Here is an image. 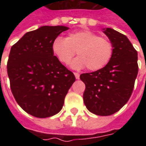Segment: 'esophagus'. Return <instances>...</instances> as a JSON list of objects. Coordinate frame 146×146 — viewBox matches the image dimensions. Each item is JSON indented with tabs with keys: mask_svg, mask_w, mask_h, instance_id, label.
I'll list each match as a JSON object with an SVG mask.
<instances>
[{
	"mask_svg": "<svg viewBox=\"0 0 146 146\" xmlns=\"http://www.w3.org/2000/svg\"><path fill=\"white\" fill-rule=\"evenodd\" d=\"M74 76L76 77V79H79L80 78V74L78 73H74Z\"/></svg>",
	"mask_w": 146,
	"mask_h": 146,
	"instance_id": "1",
	"label": "esophagus"
}]
</instances>
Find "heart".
Segmentation results:
<instances>
[{
	"label": "heart",
	"mask_w": 146,
	"mask_h": 146,
	"mask_svg": "<svg viewBox=\"0 0 146 146\" xmlns=\"http://www.w3.org/2000/svg\"><path fill=\"white\" fill-rule=\"evenodd\" d=\"M52 51L62 63L69 64L73 56L76 58L71 67L80 70L85 66L96 71L104 68L113 56V45L106 38L88 30L73 32L65 38L58 36L52 44Z\"/></svg>",
	"instance_id": "heart-1"
}]
</instances>
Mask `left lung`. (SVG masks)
Returning a JSON list of instances; mask_svg holds the SVG:
<instances>
[{
    "label": "left lung",
    "instance_id": "left-lung-1",
    "mask_svg": "<svg viewBox=\"0 0 146 146\" xmlns=\"http://www.w3.org/2000/svg\"><path fill=\"white\" fill-rule=\"evenodd\" d=\"M113 45V56L101 70L82 73L84 102L95 115L110 116L127 102L138 75V52L128 38L112 28L102 29Z\"/></svg>",
    "mask_w": 146,
    "mask_h": 146
}]
</instances>
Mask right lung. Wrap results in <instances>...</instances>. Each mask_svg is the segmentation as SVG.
I'll return each mask as SVG.
<instances>
[{"label": "right lung", "instance_id": "1", "mask_svg": "<svg viewBox=\"0 0 146 146\" xmlns=\"http://www.w3.org/2000/svg\"><path fill=\"white\" fill-rule=\"evenodd\" d=\"M64 26H44L25 33L11 48L8 78L20 107L38 118L57 114L75 76L54 55L52 44Z\"/></svg>", "mask_w": 146, "mask_h": 146}]
</instances>
